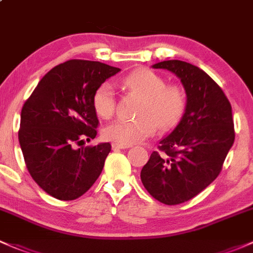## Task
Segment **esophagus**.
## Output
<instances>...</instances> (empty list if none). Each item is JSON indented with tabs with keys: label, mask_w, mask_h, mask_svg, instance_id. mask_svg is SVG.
<instances>
[{
	"label": "esophagus",
	"mask_w": 253,
	"mask_h": 253,
	"mask_svg": "<svg viewBox=\"0 0 253 253\" xmlns=\"http://www.w3.org/2000/svg\"><path fill=\"white\" fill-rule=\"evenodd\" d=\"M113 149H128L129 145H122V144H116V143H113L111 144Z\"/></svg>",
	"instance_id": "obj_1"
}]
</instances>
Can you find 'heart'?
<instances>
[{
  "mask_svg": "<svg viewBox=\"0 0 253 253\" xmlns=\"http://www.w3.org/2000/svg\"><path fill=\"white\" fill-rule=\"evenodd\" d=\"M129 92L143 97L134 120L119 119L103 129L106 140L122 145L143 142L158 132L159 125L169 128L179 121L187 105V94L178 84H166V80L150 69L131 71L122 81ZM92 105L98 116L110 119L116 109L115 89L110 82H103L95 88Z\"/></svg>",
  "mask_w": 253,
  "mask_h": 253,
  "instance_id": "heart-1",
  "label": "heart"
}]
</instances>
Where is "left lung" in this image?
<instances>
[{
    "label": "left lung",
    "mask_w": 253,
    "mask_h": 253,
    "mask_svg": "<svg viewBox=\"0 0 253 253\" xmlns=\"http://www.w3.org/2000/svg\"><path fill=\"white\" fill-rule=\"evenodd\" d=\"M180 79L187 105L179 124L160 140L140 172L143 185L165 205L190 200L218 177L235 133L232 105L204 70L182 60L153 65Z\"/></svg>",
    "instance_id": "left-lung-1"
}]
</instances>
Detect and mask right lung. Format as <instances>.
<instances>
[{
  "mask_svg": "<svg viewBox=\"0 0 253 253\" xmlns=\"http://www.w3.org/2000/svg\"><path fill=\"white\" fill-rule=\"evenodd\" d=\"M119 71L100 62L68 60L49 70L24 103L18 137L26 169L53 198L75 200L102 173L111 145H76L97 135L93 93Z\"/></svg>",
  "mask_w": 253,
  "mask_h": 253,
  "instance_id": "right-lung-1",
  "label": "right lung"
}]
</instances>
